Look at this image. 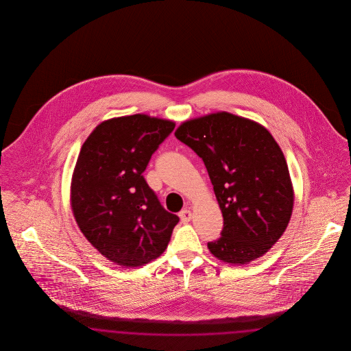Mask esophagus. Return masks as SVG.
<instances>
[{"mask_svg":"<svg viewBox=\"0 0 351 351\" xmlns=\"http://www.w3.org/2000/svg\"><path fill=\"white\" fill-rule=\"evenodd\" d=\"M179 216H180V219H182L183 222H189L191 218H192V213H191L189 209H184V210H182V212L179 213Z\"/></svg>","mask_w":351,"mask_h":351,"instance_id":"1","label":"esophagus"}]
</instances>
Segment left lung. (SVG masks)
Returning <instances> with one entry per match:
<instances>
[{
  "label": "left lung",
  "mask_w": 351,
  "mask_h": 351,
  "mask_svg": "<svg viewBox=\"0 0 351 351\" xmlns=\"http://www.w3.org/2000/svg\"><path fill=\"white\" fill-rule=\"evenodd\" d=\"M175 136L205 165L222 212L223 229L208 249L219 261L247 265L283 235L293 189L283 151L262 125L213 113L182 123Z\"/></svg>",
  "instance_id": "obj_1"
}]
</instances>
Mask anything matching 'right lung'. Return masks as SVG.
Listing matches in <instances>:
<instances>
[{"label":"right lung","mask_w":351,"mask_h":351,"mask_svg":"<svg viewBox=\"0 0 351 351\" xmlns=\"http://www.w3.org/2000/svg\"><path fill=\"white\" fill-rule=\"evenodd\" d=\"M173 129V122L146 114L112 118L79 154L71 184L73 216L92 246L119 266L156 259L179 222L142 175Z\"/></svg>","instance_id":"right-lung-1"}]
</instances>
